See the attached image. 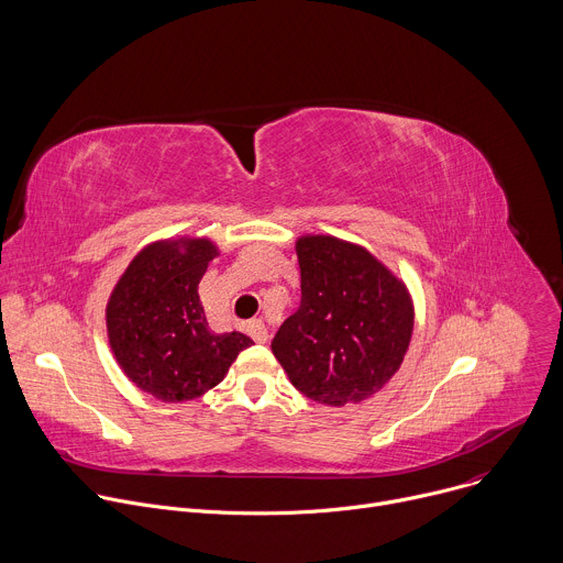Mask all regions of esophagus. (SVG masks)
Returning <instances> with one entry per match:
<instances>
[{"mask_svg":"<svg viewBox=\"0 0 563 563\" xmlns=\"http://www.w3.org/2000/svg\"><path fill=\"white\" fill-rule=\"evenodd\" d=\"M247 334L256 341V343H265L267 341V328H265V323L263 320H250L247 323Z\"/></svg>","mask_w":563,"mask_h":563,"instance_id":"34e87169","label":"esophagus"}]
</instances>
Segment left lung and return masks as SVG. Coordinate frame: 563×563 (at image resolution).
Wrapping results in <instances>:
<instances>
[{
  "label": "left lung",
  "mask_w": 563,
  "mask_h": 563,
  "mask_svg": "<svg viewBox=\"0 0 563 563\" xmlns=\"http://www.w3.org/2000/svg\"><path fill=\"white\" fill-rule=\"evenodd\" d=\"M300 307L272 341L291 385L320 406L374 396L398 372L415 332V300L363 245L328 233L296 238Z\"/></svg>",
  "instance_id": "obj_1"
}]
</instances>
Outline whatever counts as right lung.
<instances>
[{
  "label": "right lung",
  "instance_id": "obj_1",
  "mask_svg": "<svg viewBox=\"0 0 563 563\" xmlns=\"http://www.w3.org/2000/svg\"><path fill=\"white\" fill-rule=\"evenodd\" d=\"M220 254L207 235L148 243L122 272L107 300V336L115 363L142 391L185 404L216 387L235 356L254 345L243 332L216 334L198 285Z\"/></svg>",
  "mask_w": 563,
  "mask_h": 563
}]
</instances>
